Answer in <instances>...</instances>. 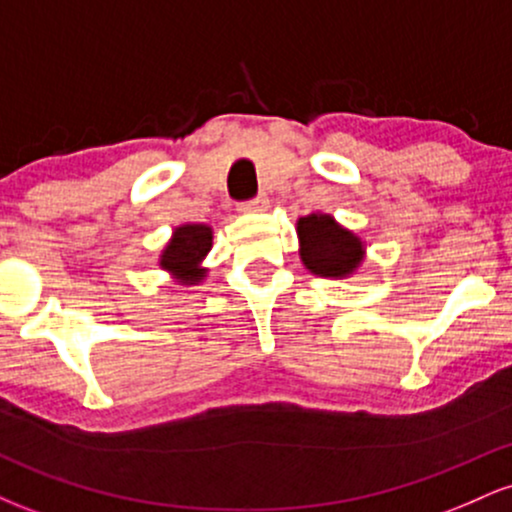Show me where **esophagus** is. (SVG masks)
Instances as JSON below:
<instances>
[{
    "mask_svg": "<svg viewBox=\"0 0 512 512\" xmlns=\"http://www.w3.org/2000/svg\"><path fill=\"white\" fill-rule=\"evenodd\" d=\"M269 207L267 195H257L248 199V202H240V211H264Z\"/></svg>",
    "mask_w": 512,
    "mask_h": 512,
    "instance_id": "obj_1",
    "label": "esophagus"
}]
</instances>
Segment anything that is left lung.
I'll return each mask as SVG.
<instances>
[{"label":"left lung","instance_id":"8db88e82","mask_svg":"<svg viewBox=\"0 0 512 512\" xmlns=\"http://www.w3.org/2000/svg\"><path fill=\"white\" fill-rule=\"evenodd\" d=\"M301 260L313 274L346 276L358 267L363 257L361 240L339 226L332 216L310 214L298 221Z\"/></svg>","mask_w":512,"mask_h":512}]
</instances>
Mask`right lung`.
Instances as JSON below:
<instances>
[{"label": "right lung", "instance_id": "right-lung-1", "mask_svg": "<svg viewBox=\"0 0 512 512\" xmlns=\"http://www.w3.org/2000/svg\"><path fill=\"white\" fill-rule=\"evenodd\" d=\"M211 250V228L202 223L175 228V236L161 255V267L170 269L182 281H199L204 269H197L199 260Z\"/></svg>", "mask_w": 512, "mask_h": 512}]
</instances>
